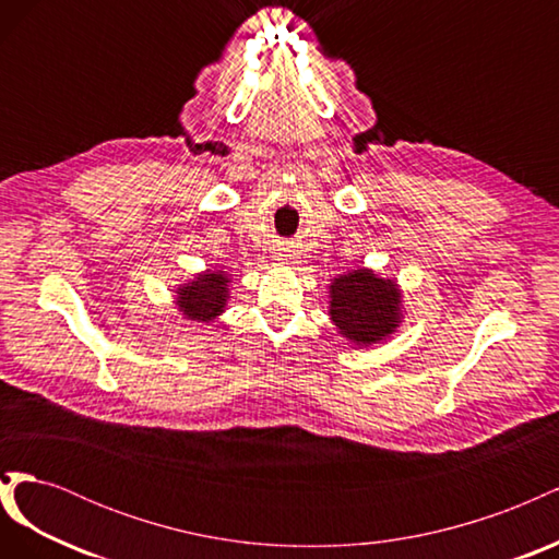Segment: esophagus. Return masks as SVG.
I'll return each mask as SVG.
<instances>
[{
	"label": "esophagus",
	"mask_w": 559,
	"mask_h": 559,
	"mask_svg": "<svg viewBox=\"0 0 559 559\" xmlns=\"http://www.w3.org/2000/svg\"><path fill=\"white\" fill-rule=\"evenodd\" d=\"M277 257H280L277 261H286V259H289V257H292V253H286V251H280V253H277Z\"/></svg>",
	"instance_id": "obj_1"
}]
</instances>
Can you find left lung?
Listing matches in <instances>:
<instances>
[{
	"instance_id": "1",
	"label": "left lung",
	"mask_w": 559,
	"mask_h": 559,
	"mask_svg": "<svg viewBox=\"0 0 559 559\" xmlns=\"http://www.w3.org/2000/svg\"><path fill=\"white\" fill-rule=\"evenodd\" d=\"M329 317L352 347L384 343L403 321L401 286L370 267L347 270L329 284Z\"/></svg>"
}]
</instances>
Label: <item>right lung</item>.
<instances>
[{"mask_svg": "<svg viewBox=\"0 0 559 559\" xmlns=\"http://www.w3.org/2000/svg\"><path fill=\"white\" fill-rule=\"evenodd\" d=\"M230 275L226 270L207 267L175 286V308L191 324H210L226 312L230 298Z\"/></svg>", "mask_w": 559, "mask_h": 559, "instance_id": "right-lung-1", "label": "right lung"}]
</instances>
